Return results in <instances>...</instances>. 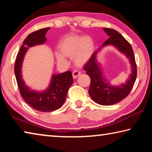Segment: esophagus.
<instances>
[{
	"mask_svg": "<svg viewBox=\"0 0 152 152\" xmlns=\"http://www.w3.org/2000/svg\"><path fill=\"white\" fill-rule=\"evenodd\" d=\"M81 74V72H78V71H77V70H76V71H74L73 72V73H72V76H73V78L74 79H76V78H78V77Z\"/></svg>",
	"mask_w": 152,
	"mask_h": 152,
	"instance_id": "obj_1",
	"label": "esophagus"
}]
</instances>
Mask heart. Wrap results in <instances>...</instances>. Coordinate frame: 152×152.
Masks as SVG:
<instances>
[{
  "instance_id": "1",
  "label": "heart",
  "mask_w": 152,
  "mask_h": 152,
  "mask_svg": "<svg viewBox=\"0 0 152 152\" xmlns=\"http://www.w3.org/2000/svg\"><path fill=\"white\" fill-rule=\"evenodd\" d=\"M60 53H56V60L60 63L66 61L65 56L74 57V62L78 66H82L91 58L94 50L93 41L88 36L70 35L64 37L59 43Z\"/></svg>"
}]
</instances>
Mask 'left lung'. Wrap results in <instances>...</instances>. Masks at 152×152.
<instances>
[{
    "label": "left lung",
    "instance_id": "left-lung-1",
    "mask_svg": "<svg viewBox=\"0 0 152 152\" xmlns=\"http://www.w3.org/2000/svg\"><path fill=\"white\" fill-rule=\"evenodd\" d=\"M103 30L109 38L99 50L94 51L83 69L91 78L88 93L91 99L98 104L108 106L122 101L130 93L137 77V66L134 53L130 43L117 31L109 28H103ZM107 45L114 46L130 60L132 73L125 83L120 86H111L102 75V67L96 60L97 53Z\"/></svg>",
    "mask_w": 152,
    "mask_h": 152
}]
</instances>
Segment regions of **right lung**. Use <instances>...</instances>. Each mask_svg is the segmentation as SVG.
Segmentation results:
<instances>
[{
    "label": "right lung",
    "mask_w": 152,
    "mask_h": 152,
    "mask_svg": "<svg viewBox=\"0 0 152 152\" xmlns=\"http://www.w3.org/2000/svg\"><path fill=\"white\" fill-rule=\"evenodd\" d=\"M50 29V27L44 28L27 36L20 48L15 65V74L20 95L30 107L42 112H51L60 109L65 102L68 89L74 82L70 71L53 74L50 85L46 90L37 92L29 88L23 79L21 68L27 50L45 43L47 40L45 35Z\"/></svg>",
    "instance_id": "obj_1"
}]
</instances>
